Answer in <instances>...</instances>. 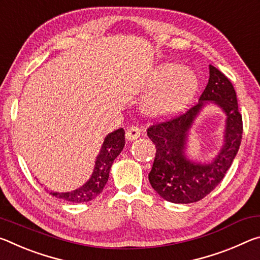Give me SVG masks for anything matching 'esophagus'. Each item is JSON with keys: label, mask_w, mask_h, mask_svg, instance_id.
I'll use <instances>...</instances> for the list:
<instances>
[{"label": "esophagus", "mask_w": 260, "mask_h": 260, "mask_svg": "<svg viewBox=\"0 0 260 260\" xmlns=\"http://www.w3.org/2000/svg\"><path fill=\"white\" fill-rule=\"evenodd\" d=\"M139 136H140V129L138 128V127L132 126L127 128V131H126V139L127 140L133 141L135 139H138Z\"/></svg>", "instance_id": "34e87169"}]
</instances>
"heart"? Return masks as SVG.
<instances>
[{
	"label": "heart",
	"mask_w": 260,
	"mask_h": 260,
	"mask_svg": "<svg viewBox=\"0 0 260 260\" xmlns=\"http://www.w3.org/2000/svg\"><path fill=\"white\" fill-rule=\"evenodd\" d=\"M151 94L144 101L143 110L150 117H167L181 110L195 95L199 80L189 69L166 63L156 69L150 79Z\"/></svg>",
	"instance_id": "b5f03b06"
}]
</instances>
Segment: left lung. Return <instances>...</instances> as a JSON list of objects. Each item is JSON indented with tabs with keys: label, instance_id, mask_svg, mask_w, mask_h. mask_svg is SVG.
Segmentation results:
<instances>
[{
	"label": "left lung",
	"instance_id": "1",
	"mask_svg": "<svg viewBox=\"0 0 260 260\" xmlns=\"http://www.w3.org/2000/svg\"><path fill=\"white\" fill-rule=\"evenodd\" d=\"M205 100H213L228 114L225 144L211 165H196L184 157L188 128ZM156 146V156L149 173L152 188L172 203L199 202L218 186L239 151L243 122L234 87L225 74L210 65V78L199 104L171 119L155 121L147 129Z\"/></svg>",
	"mask_w": 260,
	"mask_h": 260
}]
</instances>
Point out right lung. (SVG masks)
Segmentation results:
<instances>
[{"instance_id": "add662e5", "label": "right lung", "mask_w": 260, "mask_h": 260, "mask_svg": "<svg viewBox=\"0 0 260 260\" xmlns=\"http://www.w3.org/2000/svg\"><path fill=\"white\" fill-rule=\"evenodd\" d=\"M125 146V131L119 128L110 133L104 139L102 149L95 162L94 172L91 178L83 184L82 187L76 189L71 192H55L49 193L57 199H61L72 203H82L89 202L98 197L103 191V188L108 182L110 169L113 160L121 152Z\"/></svg>"}]
</instances>
